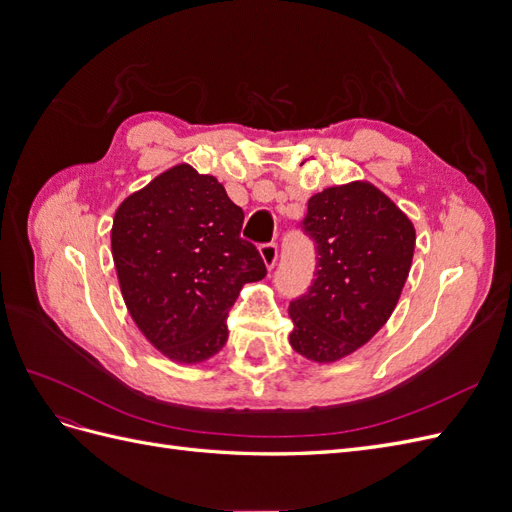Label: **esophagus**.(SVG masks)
Here are the masks:
<instances>
[{"mask_svg":"<svg viewBox=\"0 0 512 512\" xmlns=\"http://www.w3.org/2000/svg\"><path fill=\"white\" fill-rule=\"evenodd\" d=\"M260 256H262V262H265V267L271 271L277 262V245L275 243L260 245Z\"/></svg>","mask_w":512,"mask_h":512,"instance_id":"1","label":"esophagus"}]
</instances>
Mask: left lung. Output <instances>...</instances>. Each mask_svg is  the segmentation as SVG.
Returning a JSON list of instances; mask_svg holds the SVG:
<instances>
[{
    "label": "left lung",
    "mask_w": 512,
    "mask_h": 512,
    "mask_svg": "<svg viewBox=\"0 0 512 512\" xmlns=\"http://www.w3.org/2000/svg\"><path fill=\"white\" fill-rule=\"evenodd\" d=\"M303 230L316 243V280L288 314L290 346L314 363H335L374 337L401 297L416 230L369 181H350L307 200Z\"/></svg>",
    "instance_id": "obj_1"
}]
</instances>
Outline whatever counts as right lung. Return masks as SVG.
<instances>
[{
	"instance_id": "1",
	"label": "right lung",
	"mask_w": 512,
	"mask_h": 512,
	"mask_svg": "<svg viewBox=\"0 0 512 512\" xmlns=\"http://www.w3.org/2000/svg\"><path fill=\"white\" fill-rule=\"evenodd\" d=\"M241 226L243 211L224 185L190 164L164 170L115 211L111 250L123 301L170 361L196 365L218 354L241 288L267 275Z\"/></svg>"
}]
</instances>
